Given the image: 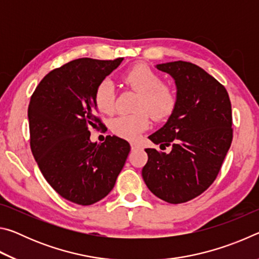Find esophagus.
<instances>
[{"label":"esophagus","instance_id":"esophagus-1","mask_svg":"<svg viewBox=\"0 0 259 259\" xmlns=\"http://www.w3.org/2000/svg\"><path fill=\"white\" fill-rule=\"evenodd\" d=\"M130 145H131V150H133V151L140 150V148H142V145H140V144H138V143H136V142H131Z\"/></svg>","mask_w":259,"mask_h":259}]
</instances>
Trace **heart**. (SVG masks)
<instances>
[{
	"mask_svg": "<svg viewBox=\"0 0 259 259\" xmlns=\"http://www.w3.org/2000/svg\"><path fill=\"white\" fill-rule=\"evenodd\" d=\"M123 82L140 94L135 114H122L112 121L111 128L115 135L126 139L137 138L148 126V114L154 120H163L174 112L176 106V94L170 85L161 83V77L145 64H137L128 69ZM95 103L100 112L111 114L115 108V94L113 83L104 80L96 89Z\"/></svg>",
	"mask_w": 259,
	"mask_h": 259,
	"instance_id": "obj_1",
	"label": "heart"
}]
</instances>
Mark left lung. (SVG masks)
Here are the masks:
<instances>
[{
    "label": "left lung",
    "mask_w": 259,
    "mask_h": 259,
    "mask_svg": "<svg viewBox=\"0 0 259 259\" xmlns=\"http://www.w3.org/2000/svg\"><path fill=\"white\" fill-rule=\"evenodd\" d=\"M155 67L175 80L176 106L148 138L171 151L146 148L142 175L157 198L184 203L207 190L222 168L233 138L232 106L225 87L196 65L178 60Z\"/></svg>",
    "instance_id": "left-lung-1"
}]
</instances>
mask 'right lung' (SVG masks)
<instances>
[{"mask_svg":"<svg viewBox=\"0 0 259 259\" xmlns=\"http://www.w3.org/2000/svg\"><path fill=\"white\" fill-rule=\"evenodd\" d=\"M123 58H80L43 77L30 97V148L46 181L64 199L90 205L115 185L130 152L126 140L107 136L90 140L91 128L103 126L96 116V89Z\"/></svg>","mask_w":259,"mask_h":259,"instance_id":"add662e5","label":"right lung"}]
</instances>
